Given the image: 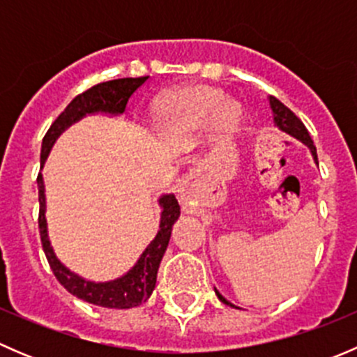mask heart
<instances>
[{
	"label": "heart",
	"instance_id": "b5f03b06",
	"mask_svg": "<svg viewBox=\"0 0 357 357\" xmlns=\"http://www.w3.org/2000/svg\"><path fill=\"white\" fill-rule=\"evenodd\" d=\"M214 110L215 122L221 128H229L240 119V109L225 95L212 88H193L172 95L160 105L158 115L169 126H186L199 122Z\"/></svg>",
	"mask_w": 357,
	"mask_h": 357
}]
</instances>
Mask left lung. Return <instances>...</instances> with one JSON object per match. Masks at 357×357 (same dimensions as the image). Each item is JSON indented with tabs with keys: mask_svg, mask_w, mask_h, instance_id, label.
<instances>
[{
	"mask_svg": "<svg viewBox=\"0 0 357 357\" xmlns=\"http://www.w3.org/2000/svg\"><path fill=\"white\" fill-rule=\"evenodd\" d=\"M269 105H271V110H273V115H275V124L278 126L282 131H285L287 135L294 136L295 139H298V142L304 143L305 146H307L309 150H311L312 157H314V162L318 164V155H316V146L314 143H312L311 136H309L307 129H305V126L302 124L301 119L297 117V115L291 112L289 107L283 105L280 100H276L275 96H269ZM215 295L219 297V301L222 302V304L229 305V307H235V305L231 304L229 301H226L225 297H222L221 294H219L218 290H215Z\"/></svg>",
	"mask_w": 357,
	"mask_h": 357,
	"instance_id": "obj_1",
	"label": "left lung"
}]
</instances>
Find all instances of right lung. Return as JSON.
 <instances>
[{
    "instance_id": "1",
    "label": "right lung",
    "mask_w": 357,
    "mask_h": 357,
    "mask_svg": "<svg viewBox=\"0 0 357 357\" xmlns=\"http://www.w3.org/2000/svg\"><path fill=\"white\" fill-rule=\"evenodd\" d=\"M149 75L145 77H124V79H114V81L100 82V84L93 86L88 91L81 93L75 96L67 109L55 119L52 126H50L48 132L43 138L41 145V165L45 164L46 157H48L50 150H52L53 143L56 142L60 135L68 128L70 124L77 122L79 119L84 117L86 114H95V112H105V114H122L128 107L129 98L132 93L138 88H142L146 82ZM38 188H39V235H41L43 250H45L48 264L52 268L53 275L56 276L63 289L70 291L77 298L89 302V304L102 305V307L109 309H129L136 307V305L146 302V298L152 295L153 289L157 283V271L160 266L162 257L165 254V248L169 245V238H171L172 225L178 221L179 218V204L172 193L169 195H162L158 199V204L162 207L160 215V226H158V233L155 238L152 240L142 257L138 259L132 269H129L124 276L114 280V282L105 283H95L88 282V280L81 278L75 273L68 271L66 266L56 259L55 252L50 245L48 229H46V199H45V183H43V176L38 174Z\"/></svg>"
}]
</instances>
